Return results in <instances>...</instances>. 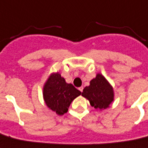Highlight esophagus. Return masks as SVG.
Returning <instances> with one entry per match:
<instances>
[{
	"label": "esophagus",
	"instance_id": "1",
	"mask_svg": "<svg viewBox=\"0 0 148 148\" xmlns=\"http://www.w3.org/2000/svg\"><path fill=\"white\" fill-rule=\"evenodd\" d=\"M79 90L80 92H82V91H83V87H82V86L79 87Z\"/></svg>",
	"mask_w": 148,
	"mask_h": 148
}]
</instances>
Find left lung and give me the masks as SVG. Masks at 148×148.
Listing matches in <instances>:
<instances>
[{"label": "left lung", "instance_id": "left-lung-1", "mask_svg": "<svg viewBox=\"0 0 148 148\" xmlns=\"http://www.w3.org/2000/svg\"><path fill=\"white\" fill-rule=\"evenodd\" d=\"M82 95L88 99L91 106L102 111L109 107L114 101V92L106 77L101 73H97L95 78L90 81L89 86L84 88Z\"/></svg>", "mask_w": 148, "mask_h": 148}]
</instances>
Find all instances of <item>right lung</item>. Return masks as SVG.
<instances>
[{"label": "right lung", "mask_w": 148, "mask_h": 148, "mask_svg": "<svg viewBox=\"0 0 148 148\" xmlns=\"http://www.w3.org/2000/svg\"><path fill=\"white\" fill-rule=\"evenodd\" d=\"M80 95L81 92L73 84L67 83L59 72L51 73L42 88L45 103L58 115L66 113L72 101Z\"/></svg>", "instance_id": "obj_1"}]
</instances>
